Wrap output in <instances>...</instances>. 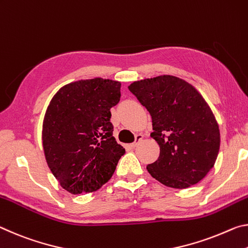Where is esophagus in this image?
Returning <instances> with one entry per match:
<instances>
[{"label": "esophagus", "instance_id": "obj_1", "mask_svg": "<svg viewBox=\"0 0 248 248\" xmlns=\"http://www.w3.org/2000/svg\"><path fill=\"white\" fill-rule=\"evenodd\" d=\"M141 140H143V135H136V137H135V141H134L133 144H131V147L135 148L136 146L139 145Z\"/></svg>", "mask_w": 248, "mask_h": 248}]
</instances>
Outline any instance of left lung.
Masks as SVG:
<instances>
[{
  "label": "left lung",
  "mask_w": 248,
  "mask_h": 248,
  "mask_svg": "<svg viewBox=\"0 0 248 248\" xmlns=\"http://www.w3.org/2000/svg\"><path fill=\"white\" fill-rule=\"evenodd\" d=\"M128 90L151 114V137L160 148L158 159L146 166L151 176L176 189L203 179L217 160L220 131L200 93L173 76L136 81Z\"/></svg>",
  "instance_id": "left-lung-1"
}]
</instances>
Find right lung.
Masks as SVG:
<instances>
[{
	"instance_id": "obj_1",
	"label": "right lung",
	"mask_w": 248,
	"mask_h": 248,
	"mask_svg": "<svg viewBox=\"0 0 248 248\" xmlns=\"http://www.w3.org/2000/svg\"><path fill=\"white\" fill-rule=\"evenodd\" d=\"M119 81L95 78L62 87L43 124L48 167L72 194L96 191L115 171L125 149L113 137L111 108L120 102Z\"/></svg>"
}]
</instances>
